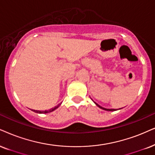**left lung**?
Returning a JSON list of instances; mask_svg holds the SVG:
<instances>
[{
  "label": "left lung",
  "mask_w": 155,
  "mask_h": 155,
  "mask_svg": "<svg viewBox=\"0 0 155 155\" xmlns=\"http://www.w3.org/2000/svg\"><path fill=\"white\" fill-rule=\"evenodd\" d=\"M95 103V104L97 106V107H99V108L100 109H104V110H106V111H116L117 109H106V108H104V107H101L100 105H99L98 104H97L96 102H94Z\"/></svg>",
  "instance_id": "obj_1"
}]
</instances>
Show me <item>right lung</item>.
Masks as SVG:
<instances>
[{"mask_svg": "<svg viewBox=\"0 0 155 155\" xmlns=\"http://www.w3.org/2000/svg\"><path fill=\"white\" fill-rule=\"evenodd\" d=\"M60 105H61V104H58V106H56V107H55L54 108H52V109H48V110H45V111H39V110H34V109H31V110H32L33 111H34V112H36V113H38V114H44V113L46 114V113H49V112H51V111H54L55 109H57L58 107H59Z\"/></svg>", "mask_w": 155, "mask_h": 155, "instance_id": "obj_1", "label": "right lung"}]
</instances>
